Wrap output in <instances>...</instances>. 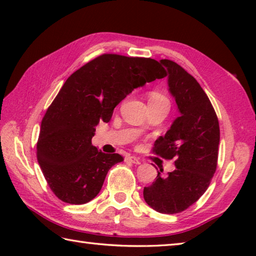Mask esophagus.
<instances>
[{"instance_id": "obj_1", "label": "esophagus", "mask_w": 256, "mask_h": 256, "mask_svg": "<svg viewBox=\"0 0 256 256\" xmlns=\"http://www.w3.org/2000/svg\"><path fill=\"white\" fill-rule=\"evenodd\" d=\"M125 160H128V162H132V164H141V160L134 157V156H126V158H125Z\"/></svg>"}]
</instances>
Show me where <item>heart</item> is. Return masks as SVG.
<instances>
[{"instance_id":"1","label":"heart","mask_w":256,"mask_h":256,"mask_svg":"<svg viewBox=\"0 0 256 256\" xmlns=\"http://www.w3.org/2000/svg\"><path fill=\"white\" fill-rule=\"evenodd\" d=\"M154 102H168L167 98L162 96V94L159 92H151L150 94V99L149 104H154Z\"/></svg>"}]
</instances>
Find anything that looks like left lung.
Wrapping results in <instances>:
<instances>
[{
  "label": "left lung",
  "instance_id": "8db88e82",
  "mask_svg": "<svg viewBox=\"0 0 256 256\" xmlns=\"http://www.w3.org/2000/svg\"><path fill=\"white\" fill-rule=\"evenodd\" d=\"M167 68L168 92L175 99L178 118L154 142V152L175 158L176 170L144 190V201L160 214H178L200 198L216 170L219 122L204 90L183 68L160 60Z\"/></svg>",
  "mask_w": 256,
  "mask_h": 256
}]
</instances>
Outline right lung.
Here are the masks:
<instances>
[{
	"label": "right lung",
	"mask_w": 256,
	"mask_h": 256,
	"mask_svg": "<svg viewBox=\"0 0 256 256\" xmlns=\"http://www.w3.org/2000/svg\"><path fill=\"white\" fill-rule=\"evenodd\" d=\"M164 76L152 58L104 54L68 78L42 120L37 142L38 162L60 200L84 204L98 196L108 170L123 157L92 146L96 126L110 122L134 89Z\"/></svg>",
	"instance_id": "right-lung-1"
}]
</instances>
